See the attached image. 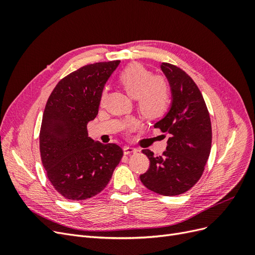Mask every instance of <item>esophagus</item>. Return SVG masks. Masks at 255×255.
I'll return each mask as SVG.
<instances>
[{"mask_svg":"<svg viewBox=\"0 0 255 255\" xmlns=\"http://www.w3.org/2000/svg\"><path fill=\"white\" fill-rule=\"evenodd\" d=\"M123 151H125V154H126V155H129V154L138 152V150H137V149L132 148V146H125V148H123Z\"/></svg>","mask_w":255,"mask_h":255,"instance_id":"1","label":"esophagus"}]
</instances>
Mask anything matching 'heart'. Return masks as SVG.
Masks as SVG:
<instances>
[{
	"label": "heart",
	"mask_w": 255,
	"mask_h": 255,
	"mask_svg": "<svg viewBox=\"0 0 255 255\" xmlns=\"http://www.w3.org/2000/svg\"><path fill=\"white\" fill-rule=\"evenodd\" d=\"M119 84L127 94L137 101L139 113L150 121L163 118L171 103L170 88L166 81L154 78L144 66L128 65L118 76Z\"/></svg>",
	"instance_id": "obj_1"
}]
</instances>
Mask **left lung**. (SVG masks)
<instances>
[{
    "instance_id": "left-lung-1",
    "label": "left lung",
    "mask_w": 255,
    "mask_h": 255,
    "mask_svg": "<svg viewBox=\"0 0 255 255\" xmlns=\"http://www.w3.org/2000/svg\"><path fill=\"white\" fill-rule=\"evenodd\" d=\"M172 94L170 111L155 123L169 135L167 150L154 156L148 149L150 167L141 174L144 186L161 196H177L189 190L200 180L212 146V123L201 91L181 68L163 63Z\"/></svg>"
}]
</instances>
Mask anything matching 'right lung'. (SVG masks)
<instances>
[{
  "label": "right lung",
  "mask_w": 255,
  "mask_h": 255,
  "mask_svg": "<svg viewBox=\"0 0 255 255\" xmlns=\"http://www.w3.org/2000/svg\"><path fill=\"white\" fill-rule=\"evenodd\" d=\"M120 60L86 65L61 79L50 95L39 134L40 155L58 194L86 200L109 184L123 151L88 137L87 123L99 112L104 85Z\"/></svg>",
  "instance_id": "1"
}]
</instances>
